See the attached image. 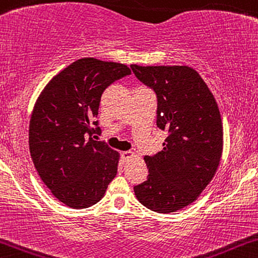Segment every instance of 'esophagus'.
Here are the masks:
<instances>
[{"mask_svg":"<svg viewBox=\"0 0 258 258\" xmlns=\"http://www.w3.org/2000/svg\"><path fill=\"white\" fill-rule=\"evenodd\" d=\"M121 158H123L124 161H128L130 159L135 158V154L133 153V151H123V153H121Z\"/></svg>","mask_w":258,"mask_h":258,"instance_id":"34e87169","label":"esophagus"}]
</instances>
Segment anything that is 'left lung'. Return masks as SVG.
Listing matches in <instances>:
<instances>
[{"mask_svg":"<svg viewBox=\"0 0 258 258\" xmlns=\"http://www.w3.org/2000/svg\"><path fill=\"white\" fill-rule=\"evenodd\" d=\"M135 77L158 98L156 125L166 130L163 150L144 156L147 181L134 186L139 203L160 214L199 198L219 168L224 145L221 115L200 74L187 66L132 64Z\"/></svg>","mask_w":258,"mask_h":258,"instance_id":"8db88e82","label":"left lung"}]
</instances>
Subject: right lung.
<instances>
[{"label": "right lung", "instance_id": "right-lung-1", "mask_svg": "<svg viewBox=\"0 0 258 258\" xmlns=\"http://www.w3.org/2000/svg\"><path fill=\"white\" fill-rule=\"evenodd\" d=\"M130 73L121 63L82 58L53 77L34 104L31 158L42 181L66 206L94 205L115 177L119 153L92 134L99 130L95 118L103 92Z\"/></svg>", "mask_w": 258, "mask_h": 258}]
</instances>
